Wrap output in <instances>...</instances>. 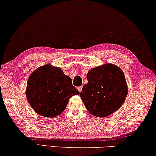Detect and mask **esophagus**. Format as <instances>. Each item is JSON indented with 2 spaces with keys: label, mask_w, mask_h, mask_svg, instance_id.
Here are the masks:
<instances>
[{
  "label": "esophagus",
  "mask_w": 156,
  "mask_h": 156,
  "mask_svg": "<svg viewBox=\"0 0 156 156\" xmlns=\"http://www.w3.org/2000/svg\"><path fill=\"white\" fill-rule=\"evenodd\" d=\"M82 88H83L82 87H78L77 88V89H78V90L79 91V92H80V91H82Z\"/></svg>",
  "instance_id": "esophagus-1"
}]
</instances>
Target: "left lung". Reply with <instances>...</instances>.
Listing matches in <instances>:
<instances>
[{"instance_id":"left-lung-1","label":"left lung","mask_w":156,"mask_h":156,"mask_svg":"<svg viewBox=\"0 0 156 156\" xmlns=\"http://www.w3.org/2000/svg\"><path fill=\"white\" fill-rule=\"evenodd\" d=\"M88 83L80 96L85 108L95 117H106L117 110L128 94L127 84L122 69L106 64L89 71Z\"/></svg>"}]
</instances>
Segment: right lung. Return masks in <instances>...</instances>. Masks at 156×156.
I'll use <instances>...</instances> for the list:
<instances>
[{
    "label": "right lung",
    "instance_id": "1",
    "mask_svg": "<svg viewBox=\"0 0 156 156\" xmlns=\"http://www.w3.org/2000/svg\"><path fill=\"white\" fill-rule=\"evenodd\" d=\"M80 92L72 85L71 78L59 67L51 65L36 69L27 83L26 97L39 115L56 117L65 110L69 98Z\"/></svg>",
    "mask_w": 156,
    "mask_h": 156
}]
</instances>
